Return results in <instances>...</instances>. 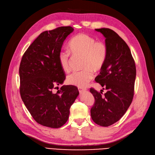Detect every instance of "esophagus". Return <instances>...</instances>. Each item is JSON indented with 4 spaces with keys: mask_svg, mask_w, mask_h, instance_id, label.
Masks as SVG:
<instances>
[{
    "mask_svg": "<svg viewBox=\"0 0 155 155\" xmlns=\"http://www.w3.org/2000/svg\"><path fill=\"white\" fill-rule=\"evenodd\" d=\"M78 90H79V92L80 94H83L84 92H86V88H81V87H79L78 88Z\"/></svg>",
    "mask_w": 155,
    "mask_h": 155,
    "instance_id": "esophagus-1",
    "label": "esophagus"
}]
</instances>
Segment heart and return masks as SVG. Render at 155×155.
Returning <instances> with one entry per match:
<instances>
[{
  "mask_svg": "<svg viewBox=\"0 0 155 155\" xmlns=\"http://www.w3.org/2000/svg\"><path fill=\"white\" fill-rule=\"evenodd\" d=\"M69 48L74 55H83L81 71L74 72L67 78L70 85L85 87L90 82L94 72L100 71L104 67L107 57V47L101 41H96L92 37L85 34H78L69 42ZM58 61L61 69L68 72L70 69V51L61 50L58 54Z\"/></svg>",
  "mask_w": 155,
  "mask_h": 155,
  "instance_id": "heart-1",
  "label": "heart"
}]
</instances>
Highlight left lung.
I'll return each instance as SVG.
<instances>
[{"label": "left lung", "mask_w": 155, "mask_h": 155, "mask_svg": "<svg viewBox=\"0 0 155 155\" xmlns=\"http://www.w3.org/2000/svg\"><path fill=\"white\" fill-rule=\"evenodd\" d=\"M95 30L104 35L107 47L105 63L95 80L107 92L102 96L101 92L91 88L95 99L91 115L96 124L108 127L118 121L131 104L137 72L132 54L125 42L109 28Z\"/></svg>", "instance_id": "obj_1"}]
</instances>
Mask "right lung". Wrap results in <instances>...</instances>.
Returning a JSON list of instances; mask_svg holds the SVG:
<instances>
[{
  "instance_id": "right-lung-1",
  "label": "right lung",
  "mask_w": 155,
  "mask_h": 155,
  "mask_svg": "<svg viewBox=\"0 0 155 155\" xmlns=\"http://www.w3.org/2000/svg\"><path fill=\"white\" fill-rule=\"evenodd\" d=\"M73 31L71 26H62L41 33L25 51L20 64L22 100L37 123L50 128L61 127L67 122L70 108L79 95L72 85H63L53 93L55 86L65 79L58 54Z\"/></svg>"
}]
</instances>
